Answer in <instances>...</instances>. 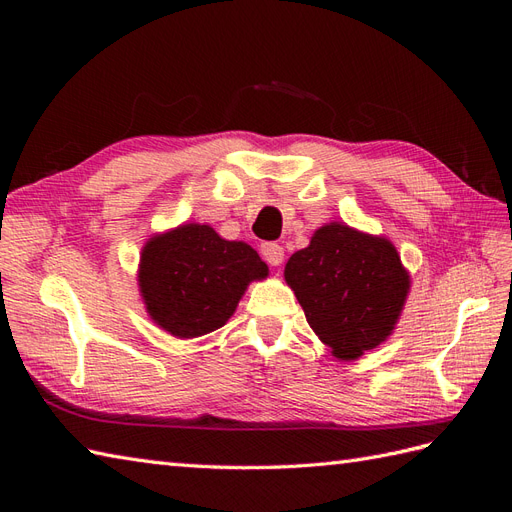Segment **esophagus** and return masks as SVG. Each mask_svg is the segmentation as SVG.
I'll return each mask as SVG.
<instances>
[{
    "label": "esophagus",
    "instance_id": "obj_1",
    "mask_svg": "<svg viewBox=\"0 0 512 512\" xmlns=\"http://www.w3.org/2000/svg\"><path fill=\"white\" fill-rule=\"evenodd\" d=\"M260 254L271 267H277V265H282V260H284V247L277 243H262Z\"/></svg>",
    "mask_w": 512,
    "mask_h": 512
}]
</instances>
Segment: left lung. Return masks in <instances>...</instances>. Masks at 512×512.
<instances>
[{"label":"left lung","mask_w":512,"mask_h":512,"mask_svg":"<svg viewBox=\"0 0 512 512\" xmlns=\"http://www.w3.org/2000/svg\"><path fill=\"white\" fill-rule=\"evenodd\" d=\"M284 277L314 333L337 359H359L395 329L410 280L391 241L346 224L316 230Z\"/></svg>","instance_id":"8db88e82"}]
</instances>
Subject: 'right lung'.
Instances as JSON below:
<instances>
[{"label": "right lung", "mask_w": 512, "mask_h": 512, "mask_svg": "<svg viewBox=\"0 0 512 512\" xmlns=\"http://www.w3.org/2000/svg\"><path fill=\"white\" fill-rule=\"evenodd\" d=\"M267 271L252 245L183 224L145 245L138 286L149 316L170 335L190 339L224 327L247 284Z\"/></svg>", "instance_id": "1"}]
</instances>
